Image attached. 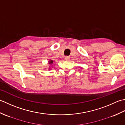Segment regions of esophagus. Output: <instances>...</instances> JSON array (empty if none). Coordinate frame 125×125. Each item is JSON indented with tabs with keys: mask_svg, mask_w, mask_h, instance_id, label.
<instances>
[{
	"mask_svg": "<svg viewBox=\"0 0 125 125\" xmlns=\"http://www.w3.org/2000/svg\"><path fill=\"white\" fill-rule=\"evenodd\" d=\"M70 58L69 57H66L65 58V60L66 61H69V60H70Z\"/></svg>",
	"mask_w": 125,
	"mask_h": 125,
	"instance_id": "esophagus-1",
	"label": "esophagus"
}]
</instances>
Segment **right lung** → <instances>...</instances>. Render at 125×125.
<instances>
[{"instance_id":"1","label":"right lung","mask_w":125,"mask_h":125,"mask_svg":"<svg viewBox=\"0 0 125 125\" xmlns=\"http://www.w3.org/2000/svg\"><path fill=\"white\" fill-rule=\"evenodd\" d=\"M53 62H53V60L50 59V60L48 62V64H49V65H52L53 63ZM51 67L52 68L53 67H51V66H50L49 68H48V70H51Z\"/></svg>"}]
</instances>
